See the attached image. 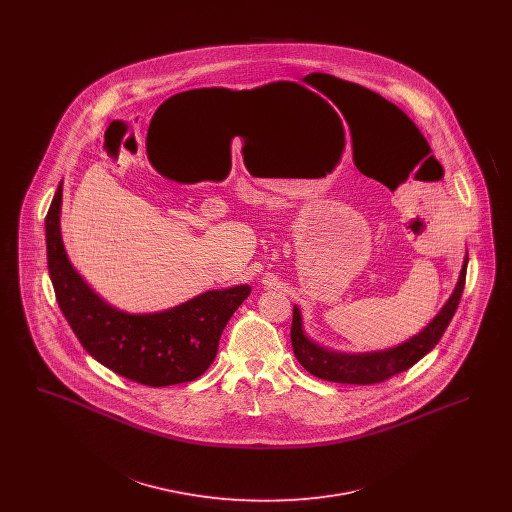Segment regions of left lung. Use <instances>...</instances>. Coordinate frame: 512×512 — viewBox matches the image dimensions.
<instances>
[{
	"label": "left lung",
	"mask_w": 512,
	"mask_h": 512,
	"mask_svg": "<svg viewBox=\"0 0 512 512\" xmlns=\"http://www.w3.org/2000/svg\"><path fill=\"white\" fill-rule=\"evenodd\" d=\"M466 265H468V255L464 259L459 284L453 295L449 297V301L445 303V307L439 311L438 317L434 318L418 336L388 351L365 353V355H341V353H332L324 347H318L317 343L305 338L301 330L299 309L293 307L292 347L295 359L307 372H311L317 378L338 382V384H357V386L380 384L390 380L395 374L409 370L438 345L443 332L447 330L463 295Z\"/></svg>",
	"instance_id": "obj_1"
}]
</instances>
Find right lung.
I'll return each instance as SVG.
<instances>
[{"label":"right lung","mask_w":512,"mask_h":512,"mask_svg":"<svg viewBox=\"0 0 512 512\" xmlns=\"http://www.w3.org/2000/svg\"><path fill=\"white\" fill-rule=\"evenodd\" d=\"M63 188L46 215L48 270L59 309L82 347L124 378L163 388L199 378L217 357L226 322L251 292L217 290L155 315H128L103 303L71 267L59 232Z\"/></svg>","instance_id":"1"}]
</instances>
